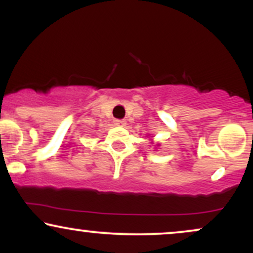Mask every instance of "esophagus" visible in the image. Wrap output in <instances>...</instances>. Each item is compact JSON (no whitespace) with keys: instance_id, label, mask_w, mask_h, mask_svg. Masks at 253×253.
I'll return each instance as SVG.
<instances>
[{"instance_id":"obj_1","label":"esophagus","mask_w":253,"mask_h":253,"mask_svg":"<svg viewBox=\"0 0 253 253\" xmlns=\"http://www.w3.org/2000/svg\"><path fill=\"white\" fill-rule=\"evenodd\" d=\"M114 124L117 125V126H120V127H124L125 125H126V121L125 120H115Z\"/></svg>"}]
</instances>
